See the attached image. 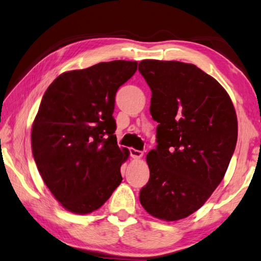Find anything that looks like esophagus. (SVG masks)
Returning a JSON list of instances; mask_svg holds the SVG:
<instances>
[{
	"label": "esophagus",
	"mask_w": 261,
	"mask_h": 261,
	"mask_svg": "<svg viewBox=\"0 0 261 261\" xmlns=\"http://www.w3.org/2000/svg\"><path fill=\"white\" fill-rule=\"evenodd\" d=\"M129 153H130V156L133 157L134 159H140L141 157L143 156V152L142 151H140V150H136V149H129Z\"/></svg>",
	"instance_id": "obj_1"
}]
</instances>
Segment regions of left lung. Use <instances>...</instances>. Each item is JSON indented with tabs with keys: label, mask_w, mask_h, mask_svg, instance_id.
<instances>
[{
	"label": "left lung",
	"mask_w": 261,
	"mask_h": 261,
	"mask_svg": "<svg viewBox=\"0 0 261 261\" xmlns=\"http://www.w3.org/2000/svg\"><path fill=\"white\" fill-rule=\"evenodd\" d=\"M139 71L158 122L140 202L152 217L176 221L202 207L225 176L236 147V112L223 87L193 64L144 59Z\"/></svg>",
	"instance_id": "left-lung-1"
}]
</instances>
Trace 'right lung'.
I'll return each instance as SVG.
<instances>
[{
	"instance_id": "add662e5",
	"label": "right lung",
	"mask_w": 261,
	"mask_h": 261,
	"mask_svg": "<svg viewBox=\"0 0 261 261\" xmlns=\"http://www.w3.org/2000/svg\"><path fill=\"white\" fill-rule=\"evenodd\" d=\"M138 62L98 63L63 73L48 87L32 127V150L45 186L76 214L99 208L120 185L129 156L117 144L114 100Z\"/></svg>"
}]
</instances>
